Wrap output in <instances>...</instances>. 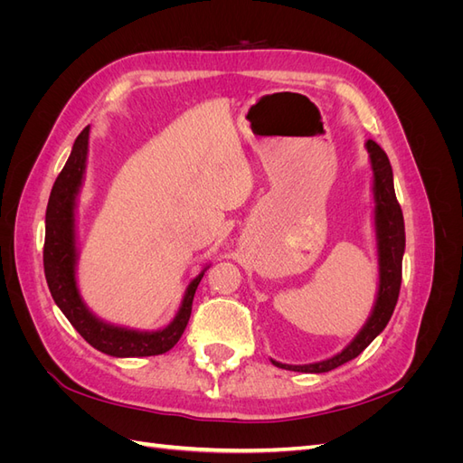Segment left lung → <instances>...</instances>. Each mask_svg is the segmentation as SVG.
Returning a JSON list of instances; mask_svg holds the SVG:
<instances>
[{"instance_id":"8db88e82","label":"left lung","mask_w":463,"mask_h":463,"mask_svg":"<svg viewBox=\"0 0 463 463\" xmlns=\"http://www.w3.org/2000/svg\"><path fill=\"white\" fill-rule=\"evenodd\" d=\"M367 150L371 154L373 170H374V223H376V240H378V266H381V286H378V298L374 311L369 322L359 332L357 338L349 344L342 354L332 359L313 363V365H282L272 361L276 367L299 373H328L344 363L355 359L378 334H381L388 320L394 313L398 303L400 286H402V259L405 249V228L402 206L396 199L394 177H392V165L386 152L378 146L373 138L367 141Z\"/></svg>"}]
</instances>
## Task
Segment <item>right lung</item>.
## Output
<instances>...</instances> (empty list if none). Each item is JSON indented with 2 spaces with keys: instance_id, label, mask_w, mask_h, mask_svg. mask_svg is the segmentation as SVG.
<instances>
[{
  "instance_id": "1",
  "label": "right lung",
  "mask_w": 463,
  "mask_h": 463,
  "mask_svg": "<svg viewBox=\"0 0 463 463\" xmlns=\"http://www.w3.org/2000/svg\"><path fill=\"white\" fill-rule=\"evenodd\" d=\"M89 150V128L80 131L73 145L71 156L52 187L46 208V240H44V274L53 301L71 322L75 330L98 352L114 357H148L170 352L184 334L197 286L204 270L189 284L184 303L172 325L158 332H138L108 325L96 318L80 301L75 282V197L85 172Z\"/></svg>"
}]
</instances>
